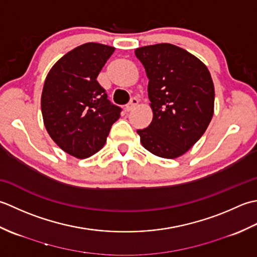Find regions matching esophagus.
Wrapping results in <instances>:
<instances>
[{
  "label": "esophagus",
  "mask_w": 257,
  "mask_h": 257,
  "mask_svg": "<svg viewBox=\"0 0 257 257\" xmlns=\"http://www.w3.org/2000/svg\"><path fill=\"white\" fill-rule=\"evenodd\" d=\"M138 104H139V99L134 96V97H132V98L130 99V102L127 103V105H126V107H125V109H126L127 112L132 111V109H133L136 105H138Z\"/></svg>",
  "instance_id": "obj_1"
}]
</instances>
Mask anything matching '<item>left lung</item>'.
<instances>
[{"label":"left lung","instance_id":"left-lung-1","mask_svg":"<svg viewBox=\"0 0 257 257\" xmlns=\"http://www.w3.org/2000/svg\"><path fill=\"white\" fill-rule=\"evenodd\" d=\"M149 77L153 119L138 130L144 148L175 159L205 132L214 113V84L207 67L179 46L162 43L136 49Z\"/></svg>","mask_w":257,"mask_h":257}]
</instances>
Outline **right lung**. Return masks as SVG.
<instances>
[{"label":"right lung","instance_id":"add662e5","mask_svg":"<svg viewBox=\"0 0 257 257\" xmlns=\"http://www.w3.org/2000/svg\"><path fill=\"white\" fill-rule=\"evenodd\" d=\"M114 50L99 43L77 46L57 61L45 78L41 107L46 131L77 159L90 158L103 148L122 112L96 80Z\"/></svg>","mask_w":257,"mask_h":257}]
</instances>
